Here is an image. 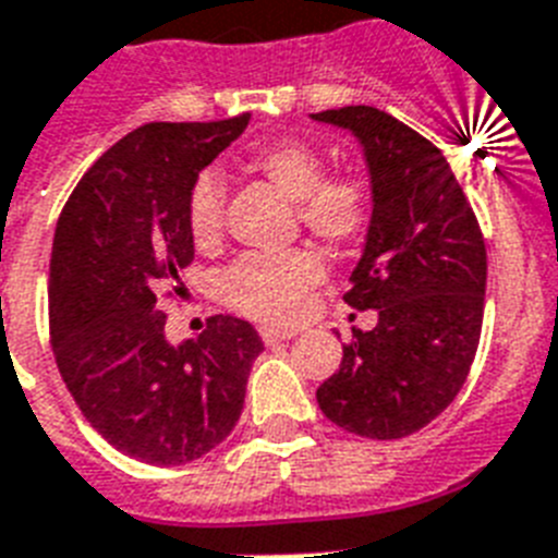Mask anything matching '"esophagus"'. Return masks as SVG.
I'll return each instance as SVG.
<instances>
[{"label": "esophagus", "instance_id": "1", "mask_svg": "<svg viewBox=\"0 0 558 558\" xmlns=\"http://www.w3.org/2000/svg\"><path fill=\"white\" fill-rule=\"evenodd\" d=\"M260 338H264L266 347H280V343L292 341L294 332L292 329H271V326H264V329H260Z\"/></svg>", "mask_w": 558, "mask_h": 558}]
</instances>
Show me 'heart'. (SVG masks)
<instances>
[{"label": "heart", "mask_w": 558, "mask_h": 558, "mask_svg": "<svg viewBox=\"0 0 558 558\" xmlns=\"http://www.w3.org/2000/svg\"><path fill=\"white\" fill-rule=\"evenodd\" d=\"M246 169L298 203V217L326 243H352L373 217V194L357 177H326L318 148L303 140H275L248 154ZM185 226L194 246H211L223 226V185L217 174L194 177L185 197ZM324 275L315 252L292 248L283 255H243L220 278L226 303L248 318L287 324L301 312L310 289Z\"/></svg>", "instance_id": "1"}]
</instances>
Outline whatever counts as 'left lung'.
Here are the masks:
<instances>
[{"instance_id": "obj_1", "label": "left lung", "mask_w": 558, "mask_h": 558, "mask_svg": "<svg viewBox=\"0 0 558 558\" xmlns=\"http://www.w3.org/2000/svg\"><path fill=\"white\" fill-rule=\"evenodd\" d=\"M312 120L352 131L364 148L373 217L343 301L378 312L375 329H352L318 407L355 436H412L452 404L473 366L487 287L482 229L450 162L418 131L373 106Z\"/></svg>"}]
</instances>
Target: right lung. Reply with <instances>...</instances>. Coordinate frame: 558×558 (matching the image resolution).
Instances as JSON below:
<instances>
[{"instance_id":"1","label":"right lung","mask_w":558,"mask_h":558,"mask_svg":"<svg viewBox=\"0 0 558 558\" xmlns=\"http://www.w3.org/2000/svg\"><path fill=\"white\" fill-rule=\"evenodd\" d=\"M148 122L108 148L68 197L53 232L48 310L59 375L88 424L131 459L174 468L234 429L264 341L248 320L211 315L171 347L162 287L194 260L185 197L194 177L246 131Z\"/></svg>"}]
</instances>
